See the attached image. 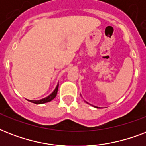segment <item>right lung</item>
Returning <instances> with one entry per match:
<instances>
[{
  "instance_id": "add662e5",
  "label": "right lung",
  "mask_w": 146,
  "mask_h": 146,
  "mask_svg": "<svg viewBox=\"0 0 146 146\" xmlns=\"http://www.w3.org/2000/svg\"><path fill=\"white\" fill-rule=\"evenodd\" d=\"M58 86H59V84H57V86H56L55 89L54 90L52 93L49 95L48 97L46 98H42V99H40V100H37V101H34V100H28L29 102H33V103H35V104H44V103H47V102H50L51 100H53L57 96V90H58Z\"/></svg>"
}]
</instances>
